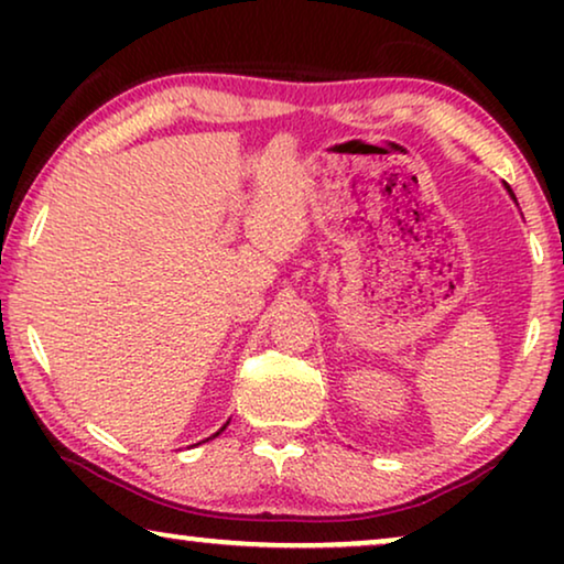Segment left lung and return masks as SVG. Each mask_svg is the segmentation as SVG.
<instances>
[{"label": "left lung", "instance_id": "1", "mask_svg": "<svg viewBox=\"0 0 564 564\" xmlns=\"http://www.w3.org/2000/svg\"><path fill=\"white\" fill-rule=\"evenodd\" d=\"M506 189H508V195H511V197L516 199V195H513V192H511V187H508V184H506Z\"/></svg>", "mask_w": 564, "mask_h": 564}]
</instances>
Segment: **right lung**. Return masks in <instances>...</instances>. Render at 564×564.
Instances as JSON below:
<instances>
[{
	"instance_id": "add662e5",
	"label": "right lung",
	"mask_w": 564,
	"mask_h": 564,
	"mask_svg": "<svg viewBox=\"0 0 564 564\" xmlns=\"http://www.w3.org/2000/svg\"><path fill=\"white\" fill-rule=\"evenodd\" d=\"M226 426H228V423H226ZM226 426H223L220 431H226ZM220 431H218V434H220ZM218 434H213V436H218ZM213 436H210V438H213Z\"/></svg>"
}]
</instances>
